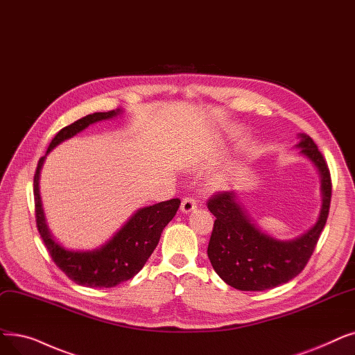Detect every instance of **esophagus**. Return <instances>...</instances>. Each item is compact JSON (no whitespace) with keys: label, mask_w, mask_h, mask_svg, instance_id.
Listing matches in <instances>:
<instances>
[{"label":"esophagus","mask_w":355,"mask_h":355,"mask_svg":"<svg viewBox=\"0 0 355 355\" xmlns=\"http://www.w3.org/2000/svg\"><path fill=\"white\" fill-rule=\"evenodd\" d=\"M197 209V202L194 198H191V197H187V198H184L182 200V203H181V211L182 213H191V211H194Z\"/></svg>","instance_id":"esophagus-1"}]
</instances>
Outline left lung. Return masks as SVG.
<instances>
[{
	"label": "left lung",
	"instance_id": "8db88e82",
	"mask_svg": "<svg viewBox=\"0 0 355 355\" xmlns=\"http://www.w3.org/2000/svg\"><path fill=\"white\" fill-rule=\"evenodd\" d=\"M296 148L318 171L320 210L316 223L302 235L279 239L261 229L246 210L236 190L223 191L209 200L216 218L207 255L213 270L230 287L263 291L290 282L304 268L327 223L331 205V174L316 144L306 133L297 135Z\"/></svg>",
	"mask_w": 355,
	"mask_h": 355
}]
</instances>
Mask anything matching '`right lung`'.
I'll list each match as a JSON object with an SVG mask.
<instances>
[{
    "mask_svg": "<svg viewBox=\"0 0 355 355\" xmlns=\"http://www.w3.org/2000/svg\"><path fill=\"white\" fill-rule=\"evenodd\" d=\"M120 114H123L121 109L92 113L59 130L52 139L46 155L39 159L33 180L36 223L46 248L55 264L72 282L91 288L114 287L130 280L139 272L153 250L157 248L164 227L173 220L181 203L180 198H173L168 202L137 209L110 239L94 250H69L55 238L46 220L39 187L40 171L46 157L58 145L81 133L88 126L98 121L112 120Z\"/></svg>",
    "mask_w": 355,
    "mask_h": 355,
    "instance_id": "add662e5",
    "label": "right lung"
}]
</instances>
